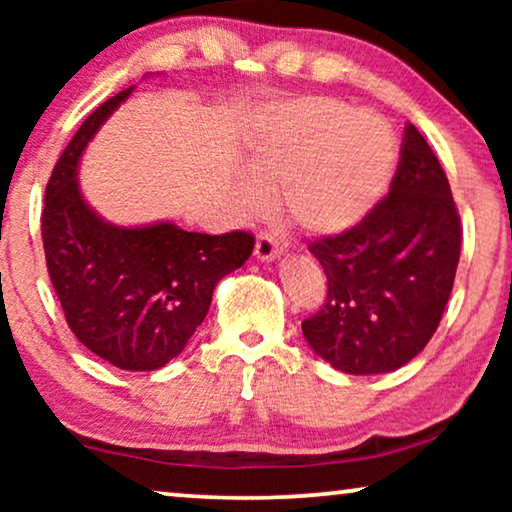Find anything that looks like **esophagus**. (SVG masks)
<instances>
[{
    "label": "esophagus",
    "mask_w": 512,
    "mask_h": 512,
    "mask_svg": "<svg viewBox=\"0 0 512 512\" xmlns=\"http://www.w3.org/2000/svg\"><path fill=\"white\" fill-rule=\"evenodd\" d=\"M282 254V244L268 233H261L256 237V258L258 261H272Z\"/></svg>",
    "instance_id": "esophagus-1"
}]
</instances>
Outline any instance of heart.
Returning <instances> with one entry per match:
<instances>
[{"label": "heart", "mask_w": 512, "mask_h": 512, "mask_svg": "<svg viewBox=\"0 0 512 512\" xmlns=\"http://www.w3.org/2000/svg\"><path fill=\"white\" fill-rule=\"evenodd\" d=\"M396 137L382 116L328 97H300L261 121L249 149V179L237 195L249 214L282 193L293 226L310 235H342L373 214L389 191Z\"/></svg>", "instance_id": "b5f03b06"}]
</instances>
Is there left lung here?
Listing matches in <instances>:
<instances>
[{
	"instance_id": "left-lung-1",
	"label": "left lung",
	"mask_w": 512,
	"mask_h": 512,
	"mask_svg": "<svg viewBox=\"0 0 512 512\" xmlns=\"http://www.w3.org/2000/svg\"><path fill=\"white\" fill-rule=\"evenodd\" d=\"M459 251L461 221L450 181L408 123L387 198L361 226L310 244L328 277V298L303 321L305 340L349 375L405 366L436 333Z\"/></svg>"
}]
</instances>
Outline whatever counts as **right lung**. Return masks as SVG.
Returning a JSON list of instances; mask_svg holds the SVG:
<instances>
[{
  "label": "right lung",
  "mask_w": 512,
  "mask_h": 512,
  "mask_svg": "<svg viewBox=\"0 0 512 512\" xmlns=\"http://www.w3.org/2000/svg\"><path fill=\"white\" fill-rule=\"evenodd\" d=\"M121 90L86 118L46 186L41 237L53 289L81 345L121 370H158L205 321L216 284L242 268L254 235L188 233L172 221L125 228L83 200L79 163Z\"/></svg>",
  "instance_id": "obj_1"
}]
</instances>
